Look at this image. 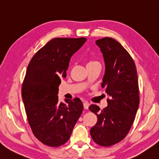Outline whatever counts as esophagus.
<instances>
[{"instance_id": "1", "label": "esophagus", "mask_w": 159, "mask_h": 159, "mask_svg": "<svg viewBox=\"0 0 159 159\" xmlns=\"http://www.w3.org/2000/svg\"><path fill=\"white\" fill-rule=\"evenodd\" d=\"M89 106V103L88 102L85 101V102H83V107H84V109H85V110H88Z\"/></svg>"}]
</instances>
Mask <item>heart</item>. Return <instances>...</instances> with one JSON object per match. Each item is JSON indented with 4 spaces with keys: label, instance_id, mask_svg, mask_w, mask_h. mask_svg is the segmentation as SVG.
<instances>
[{
    "label": "heart",
    "instance_id": "b5f03b06",
    "mask_svg": "<svg viewBox=\"0 0 159 159\" xmlns=\"http://www.w3.org/2000/svg\"><path fill=\"white\" fill-rule=\"evenodd\" d=\"M94 63H98V62L96 61H89L88 65H91V64H94Z\"/></svg>",
    "mask_w": 159,
    "mask_h": 159
}]
</instances>
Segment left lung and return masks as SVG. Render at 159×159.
<instances>
[{"label":"left lung","mask_w":159,"mask_h":159,"mask_svg":"<svg viewBox=\"0 0 159 159\" xmlns=\"http://www.w3.org/2000/svg\"><path fill=\"white\" fill-rule=\"evenodd\" d=\"M96 44L103 56L105 71L101 86L109 98L102 110L96 105L89 107L98 118L90 134L96 143L108 147L125 137L135 119L139 105L138 76L131 56L116 40L105 37L96 40Z\"/></svg>","instance_id":"obj_1"}]
</instances>
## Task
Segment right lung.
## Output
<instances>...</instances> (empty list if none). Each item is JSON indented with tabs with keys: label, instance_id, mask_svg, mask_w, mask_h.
Masks as SVG:
<instances>
[{
	"label": "right lung",
	"instance_id": "obj_1",
	"mask_svg": "<svg viewBox=\"0 0 159 159\" xmlns=\"http://www.w3.org/2000/svg\"><path fill=\"white\" fill-rule=\"evenodd\" d=\"M87 39L55 38L37 52L28 65L22 98L34 136L49 147L65 144L81 115L79 98L58 101L61 79L66 77L71 57Z\"/></svg>",
	"mask_w": 159,
	"mask_h": 159
}]
</instances>
